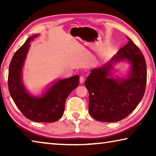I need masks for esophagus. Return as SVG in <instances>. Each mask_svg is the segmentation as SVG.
<instances>
[{
    "label": "esophagus",
    "mask_w": 156,
    "mask_h": 156,
    "mask_svg": "<svg viewBox=\"0 0 156 156\" xmlns=\"http://www.w3.org/2000/svg\"><path fill=\"white\" fill-rule=\"evenodd\" d=\"M84 78L83 77V76H80V83H84Z\"/></svg>",
    "instance_id": "34e87169"
}]
</instances>
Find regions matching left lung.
Here are the masks:
<instances>
[{"label": "left lung", "instance_id": "1", "mask_svg": "<svg viewBox=\"0 0 156 156\" xmlns=\"http://www.w3.org/2000/svg\"><path fill=\"white\" fill-rule=\"evenodd\" d=\"M128 40L107 65L92 70L84 83L89 93V114L98 121L113 122L124 119L143 98L147 84L146 62L140 49L130 38ZM125 59L132 64L129 78L125 80L109 78L112 63Z\"/></svg>", "mask_w": 156, "mask_h": 156}]
</instances>
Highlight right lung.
Returning <instances> with one entry per match:
<instances>
[{
	"label": "right lung",
	"instance_id": "add662e5",
	"mask_svg": "<svg viewBox=\"0 0 156 156\" xmlns=\"http://www.w3.org/2000/svg\"><path fill=\"white\" fill-rule=\"evenodd\" d=\"M38 36H30L13 56L9 67V91L16 105L28 119L37 122H54L64 113L66 99L78 86L79 76L57 81L43 96H30L23 87L21 71L30 42Z\"/></svg>",
	"mask_w": 156,
	"mask_h": 156
}]
</instances>
